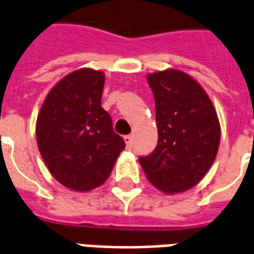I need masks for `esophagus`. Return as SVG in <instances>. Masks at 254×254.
I'll use <instances>...</instances> for the list:
<instances>
[{"mask_svg":"<svg viewBox=\"0 0 254 254\" xmlns=\"http://www.w3.org/2000/svg\"><path fill=\"white\" fill-rule=\"evenodd\" d=\"M124 141H125V144H127V148L130 149L131 145H133V137H131V135H125V137H124Z\"/></svg>","mask_w":254,"mask_h":254,"instance_id":"obj_1","label":"esophagus"}]
</instances>
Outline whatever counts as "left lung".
I'll use <instances>...</instances> for the list:
<instances>
[{
  "label": "left lung",
  "instance_id": "1",
  "mask_svg": "<svg viewBox=\"0 0 254 254\" xmlns=\"http://www.w3.org/2000/svg\"><path fill=\"white\" fill-rule=\"evenodd\" d=\"M146 78L156 102L158 142L138 161L157 189L183 193L204 179L217 156V113L202 86L184 71L166 69Z\"/></svg>",
  "mask_w": 254,
  "mask_h": 254
}]
</instances>
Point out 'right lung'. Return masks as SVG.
Instances as JSON below:
<instances>
[{"label":"right lung","mask_w":254,"mask_h":254,"mask_svg":"<svg viewBox=\"0 0 254 254\" xmlns=\"http://www.w3.org/2000/svg\"><path fill=\"white\" fill-rule=\"evenodd\" d=\"M105 74L90 67L65 75L48 93L36 124L37 145L58 183L88 191L105 183L125 148L101 106Z\"/></svg>","instance_id":"right-lung-1"}]
</instances>
